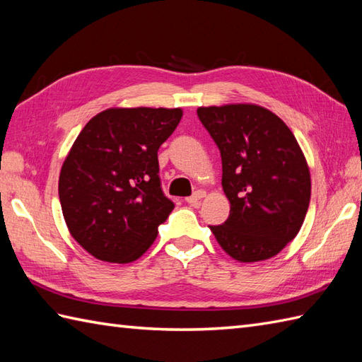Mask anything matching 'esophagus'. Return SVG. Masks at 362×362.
Here are the masks:
<instances>
[{
    "label": "esophagus",
    "mask_w": 362,
    "mask_h": 362,
    "mask_svg": "<svg viewBox=\"0 0 362 362\" xmlns=\"http://www.w3.org/2000/svg\"><path fill=\"white\" fill-rule=\"evenodd\" d=\"M202 197H205V191H202V189H197V191H194L193 196L187 197L185 201H187L189 205H197V204H199V201H201Z\"/></svg>",
    "instance_id": "34e87169"
}]
</instances>
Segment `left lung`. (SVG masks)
<instances>
[{
	"label": "left lung",
	"instance_id": "obj_1",
	"mask_svg": "<svg viewBox=\"0 0 362 362\" xmlns=\"http://www.w3.org/2000/svg\"><path fill=\"white\" fill-rule=\"evenodd\" d=\"M216 143L228 219L211 226L219 245L241 263L275 257L302 227L311 197L310 169L289 127L255 104L199 107Z\"/></svg>",
	"mask_w": 362,
	"mask_h": 362
}]
</instances>
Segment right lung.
<instances>
[{
	"label": "right lung",
	"instance_id": "1",
	"mask_svg": "<svg viewBox=\"0 0 362 362\" xmlns=\"http://www.w3.org/2000/svg\"><path fill=\"white\" fill-rule=\"evenodd\" d=\"M182 109H107L76 138L59 177L71 236L95 258L130 263L151 247L174 202L163 194L157 152Z\"/></svg>",
	"mask_w": 362,
	"mask_h": 362
}]
</instances>
